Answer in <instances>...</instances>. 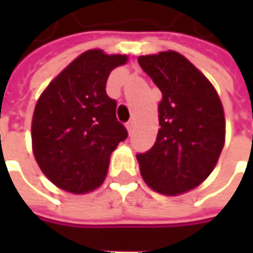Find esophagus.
Here are the masks:
<instances>
[{
  "mask_svg": "<svg viewBox=\"0 0 253 253\" xmlns=\"http://www.w3.org/2000/svg\"><path fill=\"white\" fill-rule=\"evenodd\" d=\"M126 127H127V131L131 134V131H133V128H134V122H133V120H130V122L126 125Z\"/></svg>",
  "mask_w": 253,
  "mask_h": 253,
  "instance_id": "obj_1",
  "label": "esophagus"
}]
</instances>
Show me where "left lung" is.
Returning a JSON list of instances; mask_svg holds the SVG:
<instances>
[{"mask_svg":"<svg viewBox=\"0 0 253 253\" xmlns=\"http://www.w3.org/2000/svg\"><path fill=\"white\" fill-rule=\"evenodd\" d=\"M163 93L154 146L137 154L142 178L166 196L183 195L212 173L226 142L221 99L205 75L176 51L140 55Z\"/></svg>","mask_w":253,"mask_h":253,"instance_id":"1","label":"left lung"}]
</instances>
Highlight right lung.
<instances>
[{
	"mask_svg": "<svg viewBox=\"0 0 253 253\" xmlns=\"http://www.w3.org/2000/svg\"><path fill=\"white\" fill-rule=\"evenodd\" d=\"M127 60L126 54L84 51L41 93L32 117V151L57 187L82 195L104 183L113 151L127 137L105 84Z\"/></svg>",
	"mask_w": 253,
	"mask_h": 253,
	"instance_id": "right-lung-1",
	"label": "right lung"
}]
</instances>
